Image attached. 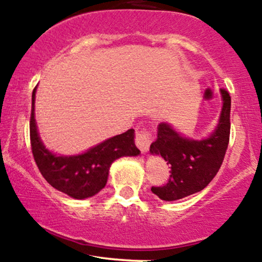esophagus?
Listing matches in <instances>:
<instances>
[{
  "instance_id": "1",
  "label": "esophagus",
  "mask_w": 262,
  "mask_h": 262,
  "mask_svg": "<svg viewBox=\"0 0 262 262\" xmlns=\"http://www.w3.org/2000/svg\"><path fill=\"white\" fill-rule=\"evenodd\" d=\"M136 146L139 147V149L142 154H145V152L148 151L149 148V145H151L152 142V135L151 132L143 130V131H137L136 132Z\"/></svg>"
}]
</instances>
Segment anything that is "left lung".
Masks as SVG:
<instances>
[{
	"mask_svg": "<svg viewBox=\"0 0 262 262\" xmlns=\"http://www.w3.org/2000/svg\"><path fill=\"white\" fill-rule=\"evenodd\" d=\"M223 108L218 126L208 139L196 141L181 136L169 123L158 125L157 140L149 152L162 156L170 167L167 184L152 187V193L162 201L172 202L201 192L216 176L224 161L230 137L231 99L225 89H220Z\"/></svg>",
	"mask_w": 262,
	"mask_h": 262,
	"instance_id": "8db88e82",
	"label": "left lung"
}]
</instances>
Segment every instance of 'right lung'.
I'll return each mask as SVG.
<instances>
[{
	"mask_svg": "<svg viewBox=\"0 0 262 262\" xmlns=\"http://www.w3.org/2000/svg\"><path fill=\"white\" fill-rule=\"evenodd\" d=\"M32 93V110L29 121L32 154L42 176L53 188L72 198L85 199L99 193L107 182L111 163L123 156H137L140 149L135 145V130L130 128L111 137L78 156H57L46 148L37 131L34 119V96Z\"/></svg>",
	"mask_w": 262,
	"mask_h": 262,
	"instance_id": "obj_1",
	"label": "right lung"
}]
</instances>
